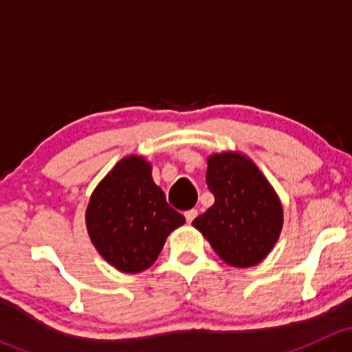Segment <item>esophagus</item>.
I'll use <instances>...</instances> for the list:
<instances>
[{
  "mask_svg": "<svg viewBox=\"0 0 352 352\" xmlns=\"http://www.w3.org/2000/svg\"><path fill=\"white\" fill-rule=\"evenodd\" d=\"M184 216H186L187 223H192L194 218L197 216V209H187V211L184 212Z\"/></svg>",
  "mask_w": 352,
  "mask_h": 352,
  "instance_id": "esophagus-1",
  "label": "esophagus"
}]
</instances>
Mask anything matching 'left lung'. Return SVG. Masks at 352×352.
I'll return each instance as SVG.
<instances>
[{
    "instance_id": "obj_1",
    "label": "left lung",
    "mask_w": 352,
    "mask_h": 352,
    "mask_svg": "<svg viewBox=\"0 0 352 352\" xmlns=\"http://www.w3.org/2000/svg\"><path fill=\"white\" fill-rule=\"evenodd\" d=\"M206 184L214 204L192 221L233 267L258 264L283 228V206L254 162L240 153L212 155Z\"/></svg>"
}]
</instances>
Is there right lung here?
<instances>
[{"instance_id": "add662e5", "label": "right lung", "mask_w": 352, "mask_h": 352, "mask_svg": "<svg viewBox=\"0 0 352 352\" xmlns=\"http://www.w3.org/2000/svg\"><path fill=\"white\" fill-rule=\"evenodd\" d=\"M186 218L166 202L141 156L120 160L98 184L87 209L90 239L122 272H141L156 261L166 236Z\"/></svg>"}]
</instances>
